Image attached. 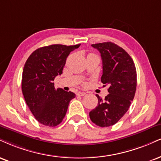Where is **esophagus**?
Returning <instances> with one entry per match:
<instances>
[{
  "label": "esophagus",
  "instance_id": "esophagus-1",
  "mask_svg": "<svg viewBox=\"0 0 161 161\" xmlns=\"http://www.w3.org/2000/svg\"><path fill=\"white\" fill-rule=\"evenodd\" d=\"M86 92H79L78 93H77V95L78 96H84V95H86Z\"/></svg>",
  "mask_w": 161,
  "mask_h": 161
}]
</instances>
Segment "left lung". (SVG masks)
I'll return each instance as SVG.
<instances>
[{
	"label": "left lung",
	"instance_id": "8db88e82",
	"mask_svg": "<svg viewBox=\"0 0 161 161\" xmlns=\"http://www.w3.org/2000/svg\"><path fill=\"white\" fill-rule=\"evenodd\" d=\"M92 46L101 55V82L103 86H109V94L104 100L96 94L97 106L89 112V116L96 125L109 127L117 123L129 109L136 90V69L129 54L113 42Z\"/></svg>",
	"mask_w": 161,
	"mask_h": 161
}]
</instances>
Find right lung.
Listing matches in <instances>:
<instances>
[{
    "mask_svg": "<svg viewBox=\"0 0 161 161\" xmlns=\"http://www.w3.org/2000/svg\"><path fill=\"white\" fill-rule=\"evenodd\" d=\"M80 44H55L39 48L29 56L22 72V90L25 102L36 120L42 125L55 127L63 121L70 100L71 92L55 89L53 81L62 74L66 60Z\"/></svg>",
    "mask_w": 161,
    "mask_h": 161,
    "instance_id": "1",
    "label": "right lung"
}]
</instances>
